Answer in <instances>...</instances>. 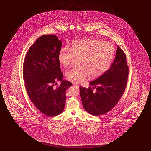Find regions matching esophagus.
Here are the masks:
<instances>
[{"instance_id":"34e87169","label":"esophagus","mask_w":151,"mask_h":151,"mask_svg":"<svg viewBox=\"0 0 151 151\" xmlns=\"http://www.w3.org/2000/svg\"><path fill=\"white\" fill-rule=\"evenodd\" d=\"M73 85H74V86L77 87H79V85H78L77 83H73Z\"/></svg>"}]
</instances>
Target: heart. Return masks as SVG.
Instances as JSON below:
<instances>
[{
	"label": "heart",
	"instance_id": "obj_1",
	"mask_svg": "<svg viewBox=\"0 0 151 151\" xmlns=\"http://www.w3.org/2000/svg\"><path fill=\"white\" fill-rule=\"evenodd\" d=\"M115 54V48L109 42L95 39H84L74 42L71 49L64 47L58 54L61 65L68 68L76 58H80L79 67L70 69L66 73L69 81L80 83L89 74L91 77H99L107 70Z\"/></svg>",
	"mask_w": 151,
	"mask_h": 151
}]
</instances>
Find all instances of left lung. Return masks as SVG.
Masks as SVG:
<instances>
[{
    "instance_id": "obj_1",
    "label": "left lung",
    "mask_w": 151,
    "mask_h": 151,
    "mask_svg": "<svg viewBox=\"0 0 151 151\" xmlns=\"http://www.w3.org/2000/svg\"><path fill=\"white\" fill-rule=\"evenodd\" d=\"M129 74L126 56L118 46L115 59L107 71L89 83L88 88L80 87V95L85 110L91 115H103L115 106L122 96Z\"/></svg>"
}]
</instances>
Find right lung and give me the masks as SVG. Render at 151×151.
Listing matches in <instances>:
<instances>
[{
  "instance_id": "obj_1",
  "label": "right lung",
  "mask_w": 151,
  "mask_h": 151,
  "mask_svg": "<svg viewBox=\"0 0 151 151\" xmlns=\"http://www.w3.org/2000/svg\"><path fill=\"white\" fill-rule=\"evenodd\" d=\"M62 42L54 35L40 37L25 57L23 77L27 95L36 109L50 117L59 115L65 104V91L72 83L64 80L58 54ZM58 81L60 86L55 88Z\"/></svg>"
}]
</instances>
